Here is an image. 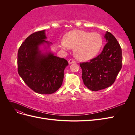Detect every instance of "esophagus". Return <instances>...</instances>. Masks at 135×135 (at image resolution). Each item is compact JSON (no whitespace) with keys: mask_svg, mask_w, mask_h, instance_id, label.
<instances>
[{"mask_svg":"<svg viewBox=\"0 0 135 135\" xmlns=\"http://www.w3.org/2000/svg\"><path fill=\"white\" fill-rule=\"evenodd\" d=\"M68 62H69V64H73V63H76V61L73 59H70L69 60Z\"/></svg>","mask_w":135,"mask_h":135,"instance_id":"esophagus-1","label":"esophagus"}]
</instances>
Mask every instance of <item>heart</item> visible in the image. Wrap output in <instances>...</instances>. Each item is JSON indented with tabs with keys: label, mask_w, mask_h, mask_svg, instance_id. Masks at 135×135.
I'll list each match as a JSON object with an SVG mask.
<instances>
[{
	"label": "heart",
	"mask_w": 135,
	"mask_h": 135,
	"mask_svg": "<svg viewBox=\"0 0 135 135\" xmlns=\"http://www.w3.org/2000/svg\"><path fill=\"white\" fill-rule=\"evenodd\" d=\"M60 42V47L64 50L69 47L75 49V54L81 60H87L96 56L103 44V39L97 32H89L75 30L68 32Z\"/></svg>",
	"instance_id": "obj_1"
}]
</instances>
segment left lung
Segmentation results:
<instances>
[{"label": "left lung", "instance_id": "obj_1", "mask_svg": "<svg viewBox=\"0 0 135 135\" xmlns=\"http://www.w3.org/2000/svg\"><path fill=\"white\" fill-rule=\"evenodd\" d=\"M104 37L107 43L101 54L89 62L80 64L83 83L93 91L112 85L122 69V49L119 43L108 31Z\"/></svg>", "mask_w": 135, "mask_h": 135}]
</instances>
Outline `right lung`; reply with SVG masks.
<instances>
[{
  "instance_id": "add662e5",
  "label": "right lung",
  "mask_w": 135,
  "mask_h": 135,
  "mask_svg": "<svg viewBox=\"0 0 135 135\" xmlns=\"http://www.w3.org/2000/svg\"><path fill=\"white\" fill-rule=\"evenodd\" d=\"M45 30L34 32L25 40L17 54L18 73L27 86L40 94L55 92L62 84L67 60L55 56L51 52L42 54V44L51 43L45 39Z\"/></svg>"
}]
</instances>
